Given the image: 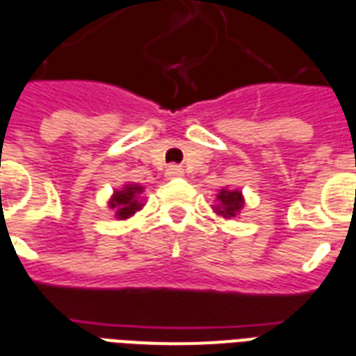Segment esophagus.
Masks as SVG:
<instances>
[{
    "mask_svg": "<svg viewBox=\"0 0 356 356\" xmlns=\"http://www.w3.org/2000/svg\"><path fill=\"white\" fill-rule=\"evenodd\" d=\"M183 168H179V166H175V164H173V166H168V170H166V177L168 179H177V177H183Z\"/></svg>",
    "mask_w": 356,
    "mask_h": 356,
    "instance_id": "obj_1",
    "label": "esophagus"
}]
</instances>
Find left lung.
Returning <instances> with one entry per match:
<instances>
[{
    "instance_id": "left-lung-1",
    "label": "left lung",
    "mask_w": 356,
    "mask_h": 356,
    "mask_svg": "<svg viewBox=\"0 0 356 356\" xmlns=\"http://www.w3.org/2000/svg\"><path fill=\"white\" fill-rule=\"evenodd\" d=\"M216 201L218 205H214V212H218L223 218H234L243 207V195L238 190H220Z\"/></svg>"
}]
</instances>
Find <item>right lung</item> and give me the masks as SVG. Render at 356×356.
Wrapping results in <instances>:
<instances>
[{
  "label": "right lung",
  "instance_id": "add662e5",
  "mask_svg": "<svg viewBox=\"0 0 356 356\" xmlns=\"http://www.w3.org/2000/svg\"><path fill=\"white\" fill-rule=\"evenodd\" d=\"M144 192V186L140 184H125L122 190H116L108 201V207L114 209V216L118 220H127L136 211L142 209V201H140V194Z\"/></svg>",
  "mask_w": 356,
  "mask_h": 356
}]
</instances>
